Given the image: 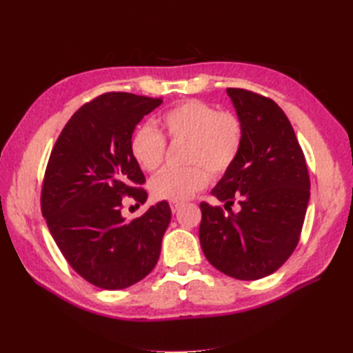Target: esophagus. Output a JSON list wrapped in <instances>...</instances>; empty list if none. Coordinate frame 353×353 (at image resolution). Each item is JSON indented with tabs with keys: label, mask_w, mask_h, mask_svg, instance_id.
I'll list each match as a JSON object with an SVG mask.
<instances>
[{
	"label": "esophagus",
	"mask_w": 353,
	"mask_h": 353,
	"mask_svg": "<svg viewBox=\"0 0 353 353\" xmlns=\"http://www.w3.org/2000/svg\"><path fill=\"white\" fill-rule=\"evenodd\" d=\"M170 206H171V211H172V212H177L179 209H181V208L183 206V203H181V201H171Z\"/></svg>",
	"instance_id": "esophagus-1"
}]
</instances>
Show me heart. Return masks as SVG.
I'll return each instance as SVG.
<instances>
[{"instance_id":"1","label":"heart","mask_w":353,"mask_h":353,"mask_svg":"<svg viewBox=\"0 0 353 353\" xmlns=\"http://www.w3.org/2000/svg\"><path fill=\"white\" fill-rule=\"evenodd\" d=\"M159 124L167 138L188 141L182 170H168L150 182V191L157 200L183 201L201 191L209 182V173L221 176L241 152L244 127L232 112H219L201 100H186L163 112ZM130 154L138 167L153 172L163 162L165 141L152 125H142L130 138Z\"/></svg>"}]
</instances>
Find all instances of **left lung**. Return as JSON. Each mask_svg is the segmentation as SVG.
Segmentation results:
<instances>
[{"label":"left lung","mask_w":353,"mask_h":353,"mask_svg":"<svg viewBox=\"0 0 353 353\" xmlns=\"http://www.w3.org/2000/svg\"><path fill=\"white\" fill-rule=\"evenodd\" d=\"M228 95L244 127L234 165L214 186L219 206L201 203L200 245L221 273L256 281L274 273L301 236L310 203V176L292 125L277 104L245 89ZM236 199L242 206L232 213Z\"/></svg>","instance_id":"8db88e82"}]
</instances>
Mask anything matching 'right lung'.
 I'll return each mask as SVG.
<instances>
[{
  "label": "right lung",
  "instance_id": "add662e5",
  "mask_svg": "<svg viewBox=\"0 0 353 353\" xmlns=\"http://www.w3.org/2000/svg\"><path fill=\"white\" fill-rule=\"evenodd\" d=\"M162 99L108 92L81 106L57 138L42 188V214L65 259L103 290H123L152 272L171 220L157 201L127 221L123 196L145 203L144 172L130 154L134 127Z\"/></svg>",
  "mask_w": 353,
  "mask_h": 353
}]
</instances>
